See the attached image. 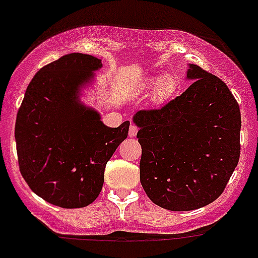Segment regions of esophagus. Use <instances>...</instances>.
Returning <instances> with one entry per match:
<instances>
[{
    "instance_id": "obj_1",
    "label": "esophagus",
    "mask_w": 258,
    "mask_h": 258,
    "mask_svg": "<svg viewBox=\"0 0 258 258\" xmlns=\"http://www.w3.org/2000/svg\"><path fill=\"white\" fill-rule=\"evenodd\" d=\"M137 131H139V130H137V127L135 126V124H131V126H130V130H128V136L135 137L137 135Z\"/></svg>"
}]
</instances>
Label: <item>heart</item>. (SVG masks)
Returning a JSON list of instances; mask_svg holds the SVG:
<instances>
[{
    "mask_svg": "<svg viewBox=\"0 0 258 258\" xmlns=\"http://www.w3.org/2000/svg\"><path fill=\"white\" fill-rule=\"evenodd\" d=\"M178 88V80L173 74L165 72L160 76H149L140 84V93L146 94L151 91V103L154 105H162L172 98Z\"/></svg>",
    "mask_w": 258,
    "mask_h": 258,
    "instance_id": "1",
    "label": "heart"
}]
</instances>
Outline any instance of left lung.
<instances>
[{
  "mask_svg": "<svg viewBox=\"0 0 258 258\" xmlns=\"http://www.w3.org/2000/svg\"><path fill=\"white\" fill-rule=\"evenodd\" d=\"M188 89L162 109L134 115L140 182L163 209L189 211L215 201L239 160L240 110L225 83L188 64Z\"/></svg>",
  "mask_w": 258,
  "mask_h": 258,
  "instance_id": "8db88e82",
  "label": "left lung"
}]
</instances>
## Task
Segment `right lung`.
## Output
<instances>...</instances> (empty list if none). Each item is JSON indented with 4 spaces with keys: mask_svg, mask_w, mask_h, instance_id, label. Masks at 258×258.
I'll list each match as a JSON object with an SVG mask.
<instances>
[{
    "mask_svg": "<svg viewBox=\"0 0 258 258\" xmlns=\"http://www.w3.org/2000/svg\"><path fill=\"white\" fill-rule=\"evenodd\" d=\"M102 67L90 54L62 56L37 72L18 112L21 175L35 195L59 208H85L99 196L105 165L128 135V121L105 126L80 99Z\"/></svg>",
    "mask_w": 258,
    "mask_h": 258,
    "instance_id": "1",
    "label": "right lung"
}]
</instances>
